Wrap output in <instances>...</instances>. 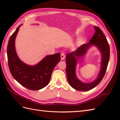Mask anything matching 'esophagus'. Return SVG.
I'll use <instances>...</instances> for the list:
<instances>
[{
  "label": "esophagus",
  "instance_id": "obj_1",
  "mask_svg": "<svg viewBox=\"0 0 120 120\" xmlns=\"http://www.w3.org/2000/svg\"><path fill=\"white\" fill-rule=\"evenodd\" d=\"M60 56H61V59L64 60L65 58V53L64 52H62L60 53Z\"/></svg>",
  "mask_w": 120,
  "mask_h": 120
}]
</instances>
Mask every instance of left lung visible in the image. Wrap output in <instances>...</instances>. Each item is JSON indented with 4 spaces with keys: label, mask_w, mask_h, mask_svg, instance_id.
<instances>
[{
    "label": "left lung",
    "mask_w": 120,
    "mask_h": 120,
    "mask_svg": "<svg viewBox=\"0 0 120 120\" xmlns=\"http://www.w3.org/2000/svg\"><path fill=\"white\" fill-rule=\"evenodd\" d=\"M95 32L89 43L80 46L75 51L68 53L66 56V73L67 79L70 85L74 89L87 91L96 87L102 80L106 73L110 59V46L103 32L98 26H94ZM92 45H95L100 50L102 56L101 69L98 78L93 82L86 84L79 81L75 75V66L77 58L82 57L88 48Z\"/></svg>",
    "instance_id": "8db88e82"
}]
</instances>
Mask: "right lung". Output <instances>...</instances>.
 <instances>
[{
  "label": "right lung",
  "instance_id": "right-lung-1",
  "mask_svg": "<svg viewBox=\"0 0 120 120\" xmlns=\"http://www.w3.org/2000/svg\"><path fill=\"white\" fill-rule=\"evenodd\" d=\"M21 25L8 41L7 54L9 68L12 77L20 85L28 89L39 90L49 84L53 69L60 60V54L46 56L34 66L23 63L18 57L15 49V39Z\"/></svg>",
  "mask_w": 120,
  "mask_h": 120
}]
</instances>
